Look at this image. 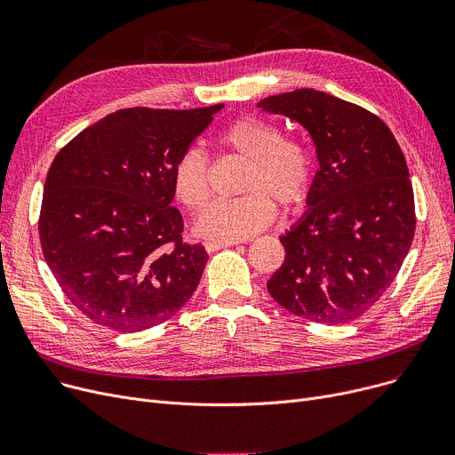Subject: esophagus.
<instances>
[{"label":"esophagus","instance_id":"1","mask_svg":"<svg viewBox=\"0 0 455 455\" xmlns=\"http://www.w3.org/2000/svg\"><path fill=\"white\" fill-rule=\"evenodd\" d=\"M234 245H240V242H212V240L204 242V249H206L208 252H215V251H220V249L234 247Z\"/></svg>","mask_w":455,"mask_h":455}]
</instances>
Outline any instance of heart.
<instances>
[{"label": "heart", "mask_w": 455, "mask_h": 455, "mask_svg": "<svg viewBox=\"0 0 455 455\" xmlns=\"http://www.w3.org/2000/svg\"><path fill=\"white\" fill-rule=\"evenodd\" d=\"M220 148L247 160L240 180L245 196L213 201L196 221V232L212 242H237L269 227L278 204L283 212L300 208L314 186V158L304 143L283 138L280 127L258 116L234 119L218 136ZM177 201L201 208L210 196V164L199 149L184 151L173 165Z\"/></svg>", "instance_id": "1"}]
</instances>
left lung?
Returning <instances> with one entry per match:
<instances>
[{"instance_id":"1","label":"left lung","mask_w":455,"mask_h":455,"mask_svg":"<svg viewBox=\"0 0 455 455\" xmlns=\"http://www.w3.org/2000/svg\"><path fill=\"white\" fill-rule=\"evenodd\" d=\"M258 107L299 122L319 160L309 208L280 237L285 259L267 290L302 319L354 321L387 291L413 242L403 153L376 114L314 88L271 95Z\"/></svg>"}]
</instances>
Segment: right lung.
<instances>
[{"mask_svg":"<svg viewBox=\"0 0 455 455\" xmlns=\"http://www.w3.org/2000/svg\"><path fill=\"white\" fill-rule=\"evenodd\" d=\"M221 108L117 110L55 156L38 220L42 252L64 295L93 323L141 331L194 295L208 252L182 242L172 172Z\"/></svg>","mask_w":455,"mask_h":455,"instance_id":"add662e5","label":"right lung"}]
</instances>
